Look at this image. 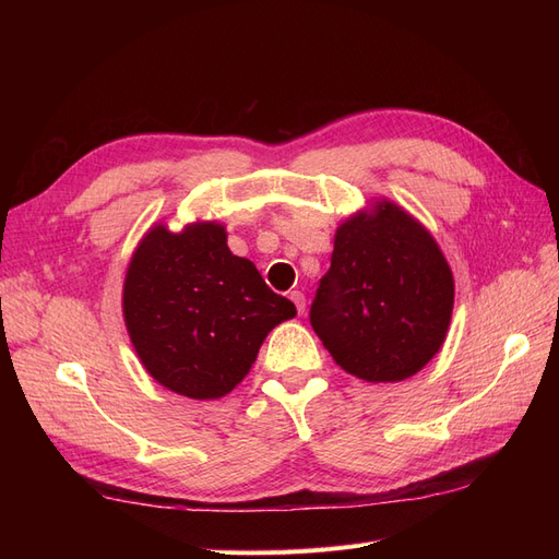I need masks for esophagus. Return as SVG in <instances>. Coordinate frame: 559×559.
I'll return each mask as SVG.
<instances>
[{
  "label": "esophagus",
  "mask_w": 559,
  "mask_h": 559,
  "mask_svg": "<svg viewBox=\"0 0 559 559\" xmlns=\"http://www.w3.org/2000/svg\"><path fill=\"white\" fill-rule=\"evenodd\" d=\"M289 298L294 300V306H296L298 314H302V312H306V296H302L300 292H292V294H289Z\"/></svg>",
  "instance_id": "esophagus-1"
}]
</instances>
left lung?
<instances>
[{
    "instance_id": "1",
    "label": "left lung",
    "mask_w": 559,
    "mask_h": 559,
    "mask_svg": "<svg viewBox=\"0 0 559 559\" xmlns=\"http://www.w3.org/2000/svg\"><path fill=\"white\" fill-rule=\"evenodd\" d=\"M454 282L445 257L411 214L382 202L335 233L310 324L335 364L366 382H401L441 349Z\"/></svg>"
}]
</instances>
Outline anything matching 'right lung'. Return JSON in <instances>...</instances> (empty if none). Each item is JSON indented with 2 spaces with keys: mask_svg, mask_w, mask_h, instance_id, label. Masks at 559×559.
I'll use <instances>...</instances> for the list:
<instances>
[{
  "mask_svg": "<svg viewBox=\"0 0 559 559\" xmlns=\"http://www.w3.org/2000/svg\"><path fill=\"white\" fill-rule=\"evenodd\" d=\"M123 314L148 376L205 401L242 382L265 335L296 306L233 257L224 226L195 224L146 233L126 275Z\"/></svg>",
  "mask_w": 559,
  "mask_h": 559,
  "instance_id": "right-lung-1",
  "label": "right lung"
}]
</instances>
